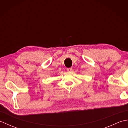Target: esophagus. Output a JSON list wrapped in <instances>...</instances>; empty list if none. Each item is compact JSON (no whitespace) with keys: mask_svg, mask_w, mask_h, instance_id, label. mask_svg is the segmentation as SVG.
Listing matches in <instances>:
<instances>
[{"mask_svg":"<svg viewBox=\"0 0 128 128\" xmlns=\"http://www.w3.org/2000/svg\"><path fill=\"white\" fill-rule=\"evenodd\" d=\"M66 70H67L68 72H72V68H67Z\"/></svg>","mask_w":128,"mask_h":128,"instance_id":"34e87169","label":"esophagus"}]
</instances>
